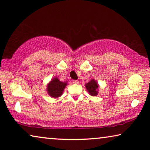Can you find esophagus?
<instances>
[{
  "mask_svg": "<svg viewBox=\"0 0 150 150\" xmlns=\"http://www.w3.org/2000/svg\"><path fill=\"white\" fill-rule=\"evenodd\" d=\"M73 83L74 84H78L79 83V81H77V80H73Z\"/></svg>",
  "mask_w": 150,
  "mask_h": 150,
  "instance_id": "esophagus-1",
  "label": "esophagus"
}]
</instances>
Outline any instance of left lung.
<instances>
[{"mask_svg": "<svg viewBox=\"0 0 150 150\" xmlns=\"http://www.w3.org/2000/svg\"><path fill=\"white\" fill-rule=\"evenodd\" d=\"M85 88L87 89V92L91 96H96L99 93V85L97 81L96 80L92 79L90 81H89L85 85Z\"/></svg>", "mask_w": 150, "mask_h": 150, "instance_id": "obj_1", "label": "left lung"}]
</instances>
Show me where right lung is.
Returning <instances> with one entry per match:
<instances>
[{"label":"right lung","mask_w":150,"mask_h":150,"mask_svg":"<svg viewBox=\"0 0 150 150\" xmlns=\"http://www.w3.org/2000/svg\"><path fill=\"white\" fill-rule=\"evenodd\" d=\"M67 82H62L57 77H54L47 85V91L49 96L53 98H58L62 96Z\"/></svg>","instance_id":"right-lung-1"}]
</instances>
